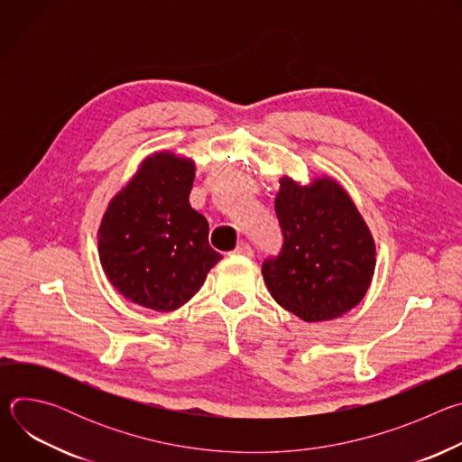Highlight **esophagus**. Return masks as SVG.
<instances>
[{"mask_svg": "<svg viewBox=\"0 0 462 462\" xmlns=\"http://www.w3.org/2000/svg\"><path fill=\"white\" fill-rule=\"evenodd\" d=\"M234 254H236V255H243V257H252V255H254V250H252V246H250L248 243H241V245H237V248L234 250Z\"/></svg>", "mask_w": 462, "mask_h": 462, "instance_id": "obj_1", "label": "esophagus"}]
</instances>
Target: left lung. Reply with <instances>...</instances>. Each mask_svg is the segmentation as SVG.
<instances>
[{"instance_id":"1","label":"left lung","mask_w":462,"mask_h":462,"mask_svg":"<svg viewBox=\"0 0 462 462\" xmlns=\"http://www.w3.org/2000/svg\"><path fill=\"white\" fill-rule=\"evenodd\" d=\"M283 245L261 265L273 298L305 321L333 319L362 301L374 273V241L351 197L333 179L280 180Z\"/></svg>"}]
</instances>
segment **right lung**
<instances>
[{
  "label": "right lung",
  "instance_id": "add662e5",
  "mask_svg": "<svg viewBox=\"0 0 462 462\" xmlns=\"http://www.w3.org/2000/svg\"><path fill=\"white\" fill-rule=\"evenodd\" d=\"M195 164L175 153L148 157L109 203L98 254L111 285L152 310H175L207 280L221 254L208 221L189 207Z\"/></svg>",
  "mask_w": 462,
  "mask_h": 462
}]
</instances>
